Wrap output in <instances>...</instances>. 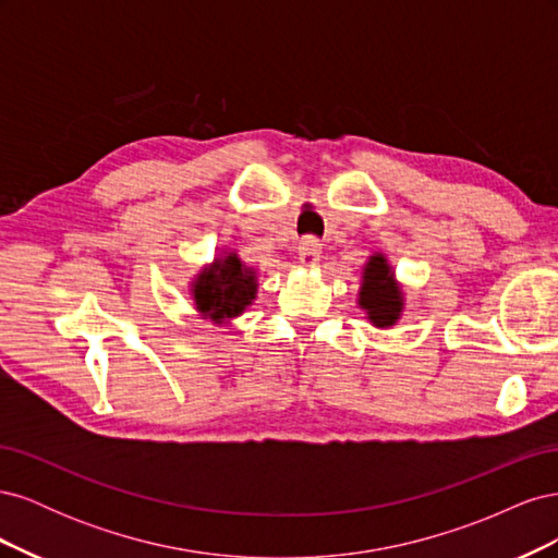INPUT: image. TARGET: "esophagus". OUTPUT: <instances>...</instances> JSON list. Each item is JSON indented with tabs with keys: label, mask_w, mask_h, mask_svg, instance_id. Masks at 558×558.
Returning <instances> with one entry per match:
<instances>
[{
	"label": "esophagus",
	"mask_w": 558,
	"mask_h": 558,
	"mask_svg": "<svg viewBox=\"0 0 558 558\" xmlns=\"http://www.w3.org/2000/svg\"><path fill=\"white\" fill-rule=\"evenodd\" d=\"M298 253L305 265H316L320 258V242L316 238H302V242L298 244Z\"/></svg>",
	"instance_id": "obj_1"
}]
</instances>
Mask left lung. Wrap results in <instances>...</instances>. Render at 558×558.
I'll return each instance as SVG.
<instances>
[{
	"label": "left lung",
	"mask_w": 558,
	"mask_h": 558,
	"mask_svg": "<svg viewBox=\"0 0 558 558\" xmlns=\"http://www.w3.org/2000/svg\"><path fill=\"white\" fill-rule=\"evenodd\" d=\"M359 305L367 312V318L375 326H393L402 312V295L393 283L391 267L384 256H373L365 265L363 286L359 293Z\"/></svg>",
	"instance_id": "8db88e82"
}]
</instances>
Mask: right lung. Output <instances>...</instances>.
Instances as JSON below:
<instances>
[{
  "instance_id": "1",
  "label": "right lung",
  "mask_w": 558,
  "mask_h": 558,
  "mask_svg": "<svg viewBox=\"0 0 558 558\" xmlns=\"http://www.w3.org/2000/svg\"><path fill=\"white\" fill-rule=\"evenodd\" d=\"M256 272L242 265L238 253L216 260L211 267L202 269V275L193 283V295L197 312L223 324L228 318L240 316L256 298Z\"/></svg>"
}]
</instances>
